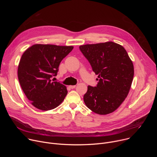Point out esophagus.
<instances>
[{
	"instance_id": "obj_1",
	"label": "esophagus",
	"mask_w": 157,
	"mask_h": 157,
	"mask_svg": "<svg viewBox=\"0 0 157 157\" xmlns=\"http://www.w3.org/2000/svg\"><path fill=\"white\" fill-rule=\"evenodd\" d=\"M76 85H70V87L71 88V89H74V88H75L76 87Z\"/></svg>"
}]
</instances>
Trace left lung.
<instances>
[{
	"mask_svg": "<svg viewBox=\"0 0 157 157\" xmlns=\"http://www.w3.org/2000/svg\"><path fill=\"white\" fill-rule=\"evenodd\" d=\"M79 49L99 78L97 86H87L86 105L99 115L113 113L130 91L134 75L131 59L122 45L113 41L86 44Z\"/></svg>",
	"mask_w": 157,
	"mask_h": 157,
	"instance_id": "1",
	"label": "left lung"
}]
</instances>
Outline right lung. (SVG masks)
Segmentation results:
<instances>
[{"mask_svg":"<svg viewBox=\"0 0 157 157\" xmlns=\"http://www.w3.org/2000/svg\"><path fill=\"white\" fill-rule=\"evenodd\" d=\"M73 46L35 44L22 55L18 66L20 86L30 103L41 110L58 107L64 99L66 86L53 82L62 59L73 49Z\"/></svg>","mask_w":157,"mask_h":157,"instance_id":"add662e5","label":"right lung"}]
</instances>
